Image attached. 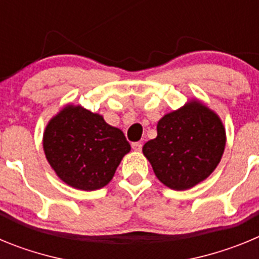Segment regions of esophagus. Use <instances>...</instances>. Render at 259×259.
<instances>
[{
	"instance_id": "1",
	"label": "esophagus",
	"mask_w": 259,
	"mask_h": 259,
	"mask_svg": "<svg viewBox=\"0 0 259 259\" xmlns=\"http://www.w3.org/2000/svg\"><path fill=\"white\" fill-rule=\"evenodd\" d=\"M132 149L136 150V152H141V149H143V144H141V143H132Z\"/></svg>"
}]
</instances>
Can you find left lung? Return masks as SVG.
I'll list each match as a JSON object with an SVG mask.
<instances>
[{"label":"left lung","mask_w":259,"mask_h":259,"mask_svg":"<svg viewBox=\"0 0 259 259\" xmlns=\"http://www.w3.org/2000/svg\"><path fill=\"white\" fill-rule=\"evenodd\" d=\"M226 146L221 118L197 100L166 114L157 137L143 146L155 176L166 187L185 191L217 168Z\"/></svg>","instance_id":"1"}]
</instances>
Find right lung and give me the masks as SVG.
<instances>
[{
	"label": "right lung",
	"mask_w": 259,
	"mask_h": 259,
	"mask_svg": "<svg viewBox=\"0 0 259 259\" xmlns=\"http://www.w3.org/2000/svg\"><path fill=\"white\" fill-rule=\"evenodd\" d=\"M42 146L47 159L62 182L81 191H96L113 179L131 145L119 128L102 115L67 105L50 119Z\"/></svg>",
	"instance_id": "right-lung-1"
}]
</instances>
